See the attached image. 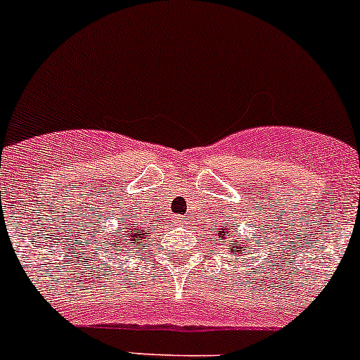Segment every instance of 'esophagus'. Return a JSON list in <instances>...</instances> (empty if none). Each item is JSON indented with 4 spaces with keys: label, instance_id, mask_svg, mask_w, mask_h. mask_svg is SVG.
<instances>
[{
    "label": "esophagus",
    "instance_id": "1",
    "mask_svg": "<svg viewBox=\"0 0 360 360\" xmlns=\"http://www.w3.org/2000/svg\"><path fill=\"white\" fill-rule=\"evenodd\" d=\"M177 222L184 224V222H186V219H184V217H177Z\"/></svg>",
    "mask_w": 360,
    "mask_h": 360
}]
</instances>
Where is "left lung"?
Wrapping results in <instances>:
<instances>
[{
	"mask_svg": "<svg viewBox=\"0 0 360 360\" xmlns=\"http://www.w3.org/2000/svg\"><path fill=\"white\" fill-rule=\"evenodd\" d=\"M231 234V229L227 227V224L222 225L220 229H217L215 231V238L213 240H220V243H227V250L232 251V244H234V239H227V236ZM238 251H240V246H238Z\"/></svg>",
	"mask_w": 360,
	"mask_h": 360,
	"instance_id": "1",
	"label": "left lung"
}]
</instances>
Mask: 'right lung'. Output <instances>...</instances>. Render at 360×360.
Wrapping results in <instances>:
<instances>
[{
    "label": "right lung",
    "mask_w": 360,
    "mask_h": 360,
    "mask_svg": "<svg viewBox=\"0 0 360 360\" xmlns=\"http://www.w3.org/2000/svg\"><path fill=\"white\" fill-rule=\"evenodd\" d=\"M150 231H152V227H141L140 224L136 222L135 219H129V220H122L120 227H117V234L114 236V239L110 238V240L108 239L105 240V246H109L110 244H114V248H120V244H117V240H121V246L122 244H126V248H131V250H135V248L140 246V244H145V248L148 246L147 240L150 239ZM122 239L120 240L119 238Z\"/></svg>",
    "instance_id": "add662e5"
}]
</instances>
